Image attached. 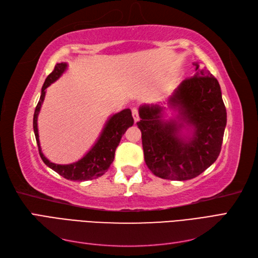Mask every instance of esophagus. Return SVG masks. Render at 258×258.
Wrapping results in <instances>:
<instances>
[{
    "label": "esophagus",
    "instance_id": "34e87169",
    "mask_svg": "<svg viewBox=\"0 0 258 258\" xmlns=\"http://www.w3.org/2000/svg\"><path fill=\"white\" fill-rule=\"evenodd\" d=\"M132 116H134V119H135V121H136V122H137V121H139L140 117H139V111H138V108H137V107H134V108H132Z\"/></svg>",
    "mask_w": 258,
    "mask_h": 258
}]
</instances>
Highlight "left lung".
<instances>
[{"label":"left lung","instance_id":"1","mask_svg":"<svg viewBox=\"0 0 258 258\" xmlns=\"http://www.w3.org/2000/svg\"><path fill=\"white\" fill-rule=\"evenodd\" d=\"M184 80L165 103L177 115L166 120L165 108H139L146 166L158 177L186 181L198 176L221 153L227 113L221 86L205 67Z\"/></svg>","mask_w":258,"mask_h":258}]
</instances>
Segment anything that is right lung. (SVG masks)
Wrapping results in <instances>:
<instances>
[{
  "label": "right lung",
  "mask_w": 258,
  "mask_h": 258,
  "mask_svg": "<svg viewBox=\"0 0 258 258\" xmlns=\"http://www.w3.org/2000/svg\"><path fill=\"white\" fill-rule=\"evenodd\" d=\"M68 69V63L61 62L54 66L53 71L47 76L42 87L40 101L35 107L34 116H33V129L36 139V143L38 146V152L44 163L53 171H56L58 174L63 176L67 179L71 181H88V179L97 178L103 175L107 169L110 168L111 163L114 160L116 147L118 146L120 139L123 136L126 130L134 124V117H132L130 108L124 110L108 117L104 127L101 131L99 138L96 143L92 145L90 150L86 153L83 157L73 163L69 165H58L49 161L45 157L42 148L40 139H38V128H37V117L40 114L42 104L44 102L46 89L49 86L60 79V76L63 74Z\"/></svg>",
  "instance_id": "right-lung-1"
}]
</instances>
